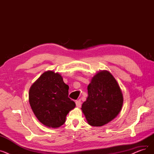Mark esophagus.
I'll list each match as a JSON object with an SVG mask.
<instances>
[{"label":"esophagus","instance_id":"obj_1","mask_svg":"<svg viewBox=\"0 0 154 154\" xmlns=\"http://www.w3.org/2000/svg\"><path fill=\"white\" fill-rule=\"evenodd\" d=\"M75 104H76V106L77 107H80V106H81V104H82V102L81 101H80V100H77L75 102Z\"/></svg>","mask_w":154,"mask_h":154}]
</instances>
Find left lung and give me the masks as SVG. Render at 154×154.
I'll return each mask as SVG.
<instances>
[{
  "mask_svg": "<svg viewBox=\"0 0 154 154\" xmlns=\"http://www.w3.org/2000/svg\"><path fill=\"white\" fill-rule=\"evenodd\" d=\"M88 97L81 110L87 123L100 127L115 119L123 106L122 91L108 70L97 72L87 87Z\"/></svg>",
  "mask_w": 154,
  "mask_h": 154,
  "instance_id": "1",
  "label": "left lung"
}]
</instances>
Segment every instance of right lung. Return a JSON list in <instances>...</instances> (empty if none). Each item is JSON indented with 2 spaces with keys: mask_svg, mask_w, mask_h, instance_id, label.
<instances>
[{
  "mask_svg": "<svg viewBox=\"0 0 154 154\" xmlns=\"http://www.w3.org/2000/svg\"><path fill=\"white\" fill-rule=\"evenodd\" d=\"M69 86L58 72L47 70L31 85L29 101L40 123L49 128H58L66 122L75 103L68 97Z\"/></svg>",
  "mask_w": 154,
  "mask_h": 154,
  "instance_id": "obj_1",
  "label": "right lung"
}]
</instances>
